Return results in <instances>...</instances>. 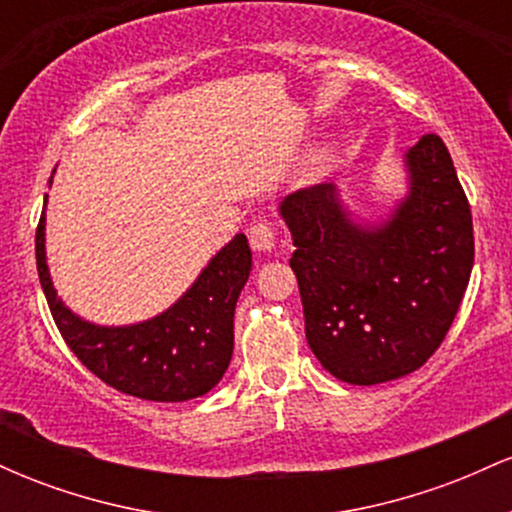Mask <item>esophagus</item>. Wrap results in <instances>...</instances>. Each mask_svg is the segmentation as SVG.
<instances>
[{
	"label": "esophagus",
	"instance_id": "34e87169",
	"mask_svg": "<svg viewBox=\"0 0 512 512\" xmlns=\"http://www.w3.org/2000/svg\"><path fill=\"white\" fill-rule=\"evenodd\" d=\"M276 243V231L272 223L257 221L250 226V245L257 252H269Z\"/></svg>",
	"mask_w": 512,
	"mask_h": 512
}]
</instances>
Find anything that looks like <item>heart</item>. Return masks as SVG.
<instances>
[{
	"instance_id": "1",
	"label": "heart",
	"mask_w": 512,
	"mask_h": 512,
	"mask_svg": "<svg viewBox=\"0 0 512 512\" xmlns=\"http://www.w3.org/2000/svg\"><path fill=\"white\" fill-rule=\"evenodd\" d=\"M332 161H334V149H330V146H327V149L317 151V154H315L313 170H315V173H325V170L332 166Z\"/></svg>"
}]
</instances>
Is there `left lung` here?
<instances>
[{
  "mask_svg": "<svg viewBox=\"0 0 512 512\" xmlns=\"http://www.w3.org/2000/svg\"><path fill=\"white\" fill-rule=\"evenodd\" d=\"M409 192L356 223L332 182L281 202L296 252L305 339L334 378L378 385L414 373L448 334L474 264L472 211L448 146L424 134L404 156Z\"/></svg>",
  "mask_w": 512,
  "mask_h": 512,
  "instance_id": "left-lung-1",
  "label": "left lung"
}]
</instances>
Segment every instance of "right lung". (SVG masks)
Wrapping results in <instances>:
<instances>
[{"label": "right lung", "instance_id": "obj_1", "mask_svg": "<svg viewBox=\"0 0 512 512\" xmlns=\"http://www.w3.org/2000/svg\"><path fill=\"white\" fill-rule=\"evenodd\" d=\"M35 260L57 330L105 385L151 402H187L219 385L233 356V313L252 269L243 233L211 257L166 313L125 327L81 320L57 298L45 262V211L35 231Z\"/></svg>", "mask_w": 512, "mask_h": 512}]
</instances>
